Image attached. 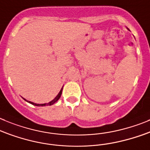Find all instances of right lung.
<instances>
[{"label":"right lung","mask_w":150,"mask_h":150,"mask_svg":"<svg viewBox=\"0 0 150 150\" xmlns=\"http://www.w3.org/2000/svg\"><path fill=\"white\" fill-rule=\"evenodd\" d=\"M62 88H63V87H62ZM62 89L60 90V91H59V93H58V95L56 97H55L54 99H53L52 101H51V102H48V103H47V104H36V103H34V102H29V101H27V102H29V103H30V104H31V105H35V106H45V105H54V104L55 102H57V101H58V99H59V98H60V96H61V94H62ZM24 99V100H25V99ZM25 101H26V100H25Z\"/></svg>","instance_id":"right-lung-1"}]
</instances>
